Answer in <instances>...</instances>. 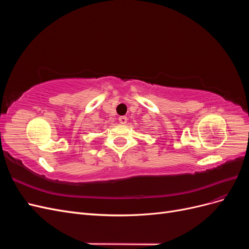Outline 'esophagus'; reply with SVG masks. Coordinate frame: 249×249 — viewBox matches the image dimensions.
<instances>
[{
    "label": "esophagus",
    "mask_w": 249,
    "mask_h": 249,
    "mask_svg": "<svg viewBox=\"0 0 249 249\" xmlns=\"http://www.w3.org/2000/svg\"><path fill=\"white\" fill-rule=\"evenodd\" d=\"M118 122H119V124H126V122H127V118H126L125 116H120V117L118 118Z\"/></svg>",
    "instance_id": "34e87169"
}]
</instances>
